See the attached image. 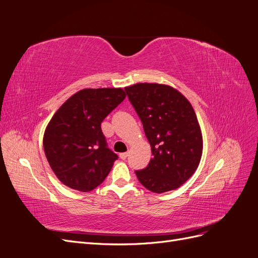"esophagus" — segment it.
I'll list each match as a JSON object with an SVG mask.
<instances>
[{
    "label": "esophagus",
    "instance_id": "obj_1",
    "mask_svg": "<svg viewBox=\"0 0 258 258\" xmlns=\"http://www.w3.org/2000/svg\"><path fill=\"white\" fill-rule=\"evenodd\" d=\"M119 157L122 159V160H124V159H126L127 157H128V153L126 152V153H120L119 154Z\"/></svg>",
    "mask_w": 258,
    "mask_h": 258
}]
</instances>
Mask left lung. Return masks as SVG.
<instances>
[{"label":"left lung","instance_id":"left-lung-1","mask_svg":"<svg viewBox=\"0 0 258 258\" xmlns=\"http://www.w3.org/2000/svg\"><path fill=\"white\" fill-rule=\"evenodd\" d=\"M124 91L152 147L150 163L136 171L139 182L157 194L178 188L196 171L202 155L201 130L191 104L167 85L140 83Z\"/></svg>","mask_w":258,"mask_h":258}]
</instances>
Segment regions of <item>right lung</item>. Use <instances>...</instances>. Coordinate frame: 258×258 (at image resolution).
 <instances>
[{"instance_id":"right-lung-1","label":"right lung","mask_w":258,"mask_h":258,"mask_svg":"<svg viewBox=\"0 0 258 258\" xmlns=\"http://www.w3.org/2000/svg\"><path fill=\"white\" fill-rule=\"evenodd\" d=\"M124 97L121 88L83 89L52 116L45 130L44 151L54 174L70 188L95 189L118 159L107 146L101 122Z\"/></svg>"}]
</instances>
